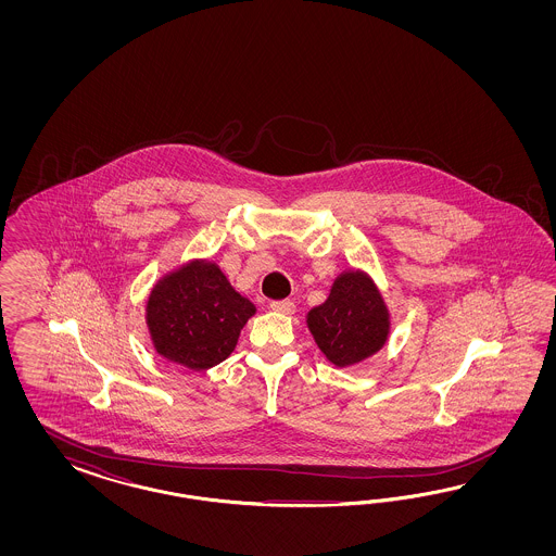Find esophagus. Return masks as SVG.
I'll use <instances>...</instances> for the list:
<instances>
[{
  "label": "esophagus",
  "mask_w": 556,
  "mask_h": 556,
  "mask_svg": "<svg viewBox=\"0 0 556 556\" xmlns=\"http://www.w3.org/2000/svg\"><path fill=\"white\" fill-rule=\"evenodd\" d=\"M270 309L273 312H279V314H293L295 312V303L291 302V300H275V302L269 303Z\"/></svg>",
  "instance_id": "esophagus-1"
}]
</instances>
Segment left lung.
<instances>
[{"instance_id": "left-lung-1", "label": "left lung", "mask_w": 556, "mask_h": 556, "mask_svg": "<svg viewBox=\"0 0 556 556\" xmlns=\"http://www.w3.org/2000/svg\"><path fill=\"white\" fill-rule=\"evenodd\" d=\"M389 309L363 270L340 273L328 300L307 312V328L318 349L337 367H351L383 349Z\"/></svg>"}]
</instances>
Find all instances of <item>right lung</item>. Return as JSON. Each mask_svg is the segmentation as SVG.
<instances>
[{
	"label": "right lung",
	"instance_id": "add662e5",
	"mask_svg": "<svg viewBox=\"0 0 556 556\" xmlns=\"http://www.w3.org/2000/svg\"><path fill=\"white\" fill-rule=\"evenodd\" d=\"M254 312V303L230 286L216 263L191 261L152 287L147 326L163 358L203 370L232 354Z\"/></svg>",
	"mask_w": 556,
	"mask_h": 556
}]
</instances>
